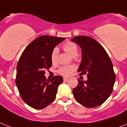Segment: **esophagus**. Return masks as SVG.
Returning a JSON list of instances; mask_svg holds the SVG:
<instances>
[{
	"label": "esophagus",
	"instance_id": "obj_1",
	"mask_svg": "<svg viewBox=\"0 0 127 127\" xmlns=\"http://www.w3.org/2000/svg\"><path fill=\"white\" fill-rule=\"evenodd\" d=\"M68 79H69V78H68V77H65V76H64V81H67Z\"/></svg>",
	"mask_w": 127,
	"mask_h": 127
}]
</instances>
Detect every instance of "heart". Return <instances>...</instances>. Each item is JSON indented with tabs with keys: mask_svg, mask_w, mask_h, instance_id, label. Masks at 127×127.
Masks as SVG:
<instances>
[{
	"mask_svg": "<svg viewBox=\"0 0 127 127\" xmlns=\"http://www.w3.org/2000/svg\"><path fill=\"white\" fill-rule=\"evenodd\" d=\"M63 49L67 53L69 54L72 57H75L77 55L78 53V47L75 43L71 42V41H67L64 44ZM58 52L59 50L57 47H55L52 51L51 55V61L53 64L57 62L58 56ZM76 69L75 65H64L62 66L58 69V73L64 76H69L72 73L74 70Z\"/></svg>",
	"mask_w": 127,
	"mask_h": 127,
	"instance_id": "b5f03b06",
	"label": "heart"
}]
</instances>
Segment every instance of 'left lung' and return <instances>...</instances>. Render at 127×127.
Wrapping results in <instances>:
<instances>
[{
    "label": "left lung",
    "mask_w": 127,
    "mask_h": 127,
    "mask_svg": "<svg viewBox=\"0 0 127 127\" xmlns=\"http://www.w3.org/2000/svg\"><path fill=\"white\" fill-rule=\"evenodd\" d=\"M71 41L81 47L79 75H88L86 81L78 79L73 90L75 100L86 108L101 105L113 91L116 75L107 52L99 42L88 36H76Z\"/></svg>",
    "instance_id": "8db88e82"
}]
</instances>
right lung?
<instances>
[{"label": "right lung", "mask_w": 127, "mask_h": 127, "mask_svg": "<svg viewBox=\"0 0 127 127\" xmlns=\"http://www.w3.org/2000/svg\"><path fill=\"white\" fill-rule=\"evenodd\" d=\"M64 39L42 35L32 41L22 53L17 65L15 82L22 99L30 107L43 109L56 98L62 76H54L47 80L45 70L52 66L53 49Z\"/></svg>", "instance_id": "add662e5"}]
</instances>
